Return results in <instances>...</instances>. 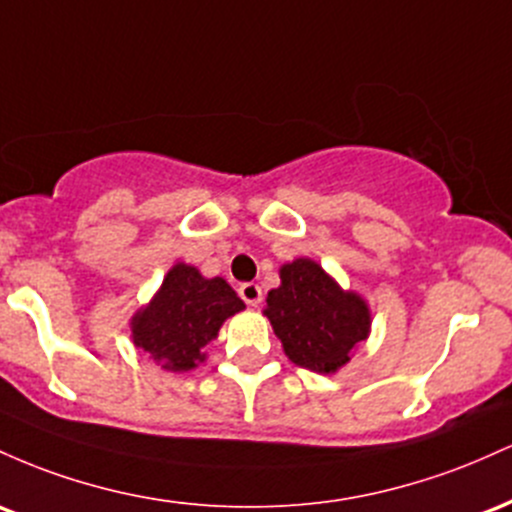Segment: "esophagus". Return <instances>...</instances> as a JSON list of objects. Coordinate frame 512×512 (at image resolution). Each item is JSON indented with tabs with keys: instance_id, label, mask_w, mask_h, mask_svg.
Returning <instances> with one entry per match:
<instances>
[{
	"instance_id": "obj_1",
	"label": "esophagus",
	"mask_w": 512,
	"mask_h": 512,
	"mask_svg": "<svg viewBox=\"0 0 512 512\" xmlns=\"http://www.w3.org/2000/svg\"><path fill=\"white\" fill-rule=\"evenodd\" d=\"M239 295H241V300L249 304V307H258V304L263 302V290H261V285H256V283L241 285Z\"/></svg>"
}]
</instances>
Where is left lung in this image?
<instances>
[{
    "label": "left lung",
    "instance_id": "1",
    "mask_svg": "<svg viewBox=\"0 0 512 512\" xmlns=\"http://www.w3.org/2000/svg\"><path fill=\"white\" fill-rule=\"evenodd\" d=\"M287 358L304 370L333 375L370 336V304L343 290L314 258L280 266V285L268 292L266 309Z\"/></svg>",
    "mask_w": 512,
    "mask_h": 512
}]
</instances>
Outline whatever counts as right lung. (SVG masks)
Segmentation results:
<instances>
[{"instance_id": "1", "label": "right lung", "mask_w": 512, "mask_h": 512, "mask_svg": "<svg viewBox=\"0 0 512 512\" xmlns=\"http://www.w3.org/2000/svg\"><path fill=\"white\" fill-rule=\"evenodd\" d=\"M246 309L225 278H205L191 263H174L147 304L130 317V338L166 372H191L208 360L205 346L222 324Z\"/></svg>"}]
</instances>
